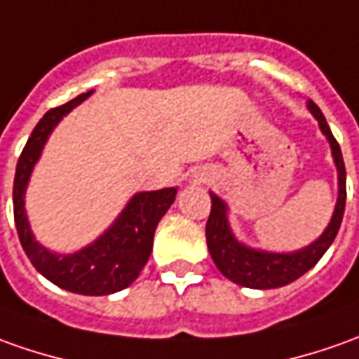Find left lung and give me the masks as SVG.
Segmentation results:
<instances>
[{
  "instance_id": "obj_1",
  "label": "left lung",
  "mask_w": 359,
  "mask_h": 359,
  "mask_svg": "<svg viewBox=\"0 0 359 359\" xmlns=\"http://www.w3.org/2000/svg\"><path fill=\"white\" fill-rule=\"evenodd\" d=\"M306 108L318 121V128L324 133V137L328 139L332 149L334 165L338 170V198H336L332 218L328 222L326 230L318 236V240H314L302 250L289 251V253L255 250L241 243L233 236L228 218V204L220 196L210 192L212 210L210 218L206 222V243L216 267L226 279H230L236 285L248 289H277L297 281L301 275L313 269L318 263L326 250L332 245L334 238L340 230L344 208H346V169H344L342 151L338 141L334 139L320 108L313 100L306 102Z\"/></svg>"
}]
</instances>
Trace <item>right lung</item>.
<instances>
[{"mask_svg": "<svg viewBox=\"0 0 359 359\" xmlns=\"http://www.w3.org/2000/svg\"><path fill=\"white\" fill-rule=\"evenodd\" d=\"M94 90L80 94L65 106L46 111L36 123L17 161L13 180V214L21 245L43 277L65 291L102 297L129 287L139 277L153 250L157 224L175 202L179 189L135 192L108 230L74 253H55L35 240L25 212V192L31 172L58 121L90 97Z\"/></svg>", "mask_w": 359, "mask_h": 359, "instance_id": "1", "label": "right lung"}]
</instances>
